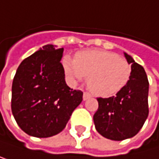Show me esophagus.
<instances>
[{"mask_svg":"<svg viewBox=\"0 0 159 159\" xmlns=\"http://www.w3.org/2000/svg\"><path fill=\"white\" fill-rule=\"evenodd\" d=\"M90 97H91L90 93H88V92H84V93H83V101H86V100L89 99Z\"/></svg>","mask_w":159,"mask_h":159,"instance_id":"1","label":"esophagus"}]
</instances>
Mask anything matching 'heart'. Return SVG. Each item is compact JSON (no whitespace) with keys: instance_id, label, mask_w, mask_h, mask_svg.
<instances>
[{"instance_id":"1","label":"heart","mask_w":159,"mask_h":159,"mask_svg":"<svg viewBox=\"0 0 159 159\" xmlns=\"http://www.w3.org/2000/svg\"><path fill=\"white\" fill-rule=\"evenodd\" d=\"M66 75L73 80L87 78V86L99 97L116 95L127 85L131 75L130 64L118 54L106 51H84L75 59L64 57L62 60Z\"/></svg>"}]
</instances>
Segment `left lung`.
<instances>
[{"instance_id": "8db88e82", "label": "left lung", "mask_w": 159, "mask_h": 159, "mask_svg": "<svg viewBox=\"0 0 159 159\" xmlns=\"http://www.w3.org/2000/svg\"><path fill=\"white\" fill-rule=\"evenodd\" d=\"M125 57L131 64L129 82L116 96L97 98L99 107L93 116L97 131L115 141L136 135L149 115V80L146 72L128 53Z\"/></svg>"}]
</instances>
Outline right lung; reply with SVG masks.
Listing matches in <instances>:
<instances>
[{
  "mask_svg": "<svg viewBox=\"0 0 159 159\" xmlns=\"http://www.w3.org/2000/svg\"><path fill=\"white\" fill-rule=\"evenodd\" d=\"M62 52L63 48L44 46L25 58L14 76L12 114L30 136L45 138L62 131L82 101V91L71 89L65 82Z\"/></svg>",
  "mask_w": 159,
  "mask_h": 159,
  "instance_id": "right-lung-1",
  "label": "right lung"
}]
</instances>
